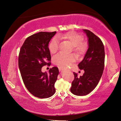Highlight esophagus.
<instances>
[{"mask_svg":"<svg viewBox=\"0 0 121 121\" xmlns=\"http://www.w3.org/2000/svg\"><path fill=\"white\" fill-rule=\"evenodd\" d=\"M62 70V68H61V67H59V71H61V70Z\"/></svg>","mask_w":121,"mask_h":121,"instance_id":"esophagus-1","label":"esophagus"}]
</instances>
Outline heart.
Here are the masks:
<instances>
[{"label": "heart", "mask_w": 121, "mask_h": 121, "mask_svg": "<svg viewBox=\"0 0 121 121\" xmlns=\"http://www.w3.org/2000/svg\"><path fill=\"white\" fill-rule=\"evenodd\" d=\"M59 38H63L69 40L74 46V50L78 54H81L85 51L87 45L85 43L81 42L83 37L78 33L70 32L64 34L59 35ZM58 49V41L56 38L51 40L49 46V49L51 53H55ZM75 59L73 55H67L63 53H59L53 58V61L56 65L62 68H67L71 65L72 62Z\"/></svg>", "instance_id": "obj_1"}]
</instances>
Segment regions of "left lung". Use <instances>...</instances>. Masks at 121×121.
Listing matches in <instances>:
<instances>
[{
    "instance_id": "obj_1",
    "label": "left lung",
    "mask_w": 121,
    "mask_h": 121,
    "mask_svg": "<svg viewBox=\"0 0 121 121\" xmlns=\"http://www.w3.org/2000/svg\"><path fill=\"white\" fill-rule=\"evenodd\" d=\"M88 38V48L84 58L78 65L84 73L79 78L74 72V79L70 91L77 96H85L92 91L98 84L104 66V48L101 40L93 33L83 30Z\"/></svg>"
}]
</instances>
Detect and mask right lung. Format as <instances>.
<instances>
[{"mask_svg": "<svg viewBox=\"0 0 121 121\" xmlns=\"http://www.w3.org/2000/svg\"><path fill=\"white\" fill-rule=\"evenodd\" d=\"M56 32H40L28 37L22 46L19 55V68L26 88L33 96L47 98L55 94V83L59 70L53 67L49 73L42 68L51 63L49 43Z\"/></svg>", "mask_w": 121, "mask_h": 121, "instance_id": "right-lung-1", "label": "right lung"}]
</instances>
